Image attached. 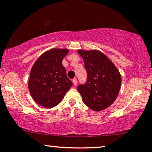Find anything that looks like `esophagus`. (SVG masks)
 Listing matches in <instances>:
<instances>
[{"instance_id": "34e87169", "label": "esophagus", "mask_w": 152, "mask_h": 152, "mask_svg": "<svg viewBox=\"0 0 152 152\" xmlns=\"http://www.w3.org/2000/svg\"><path fill=\"white\" fill-rule=\"evenodd\" d=\"M73 83H74V86H76V85H77V79H76V78H74V79H73Z\"/></svg>"}]
</instances>
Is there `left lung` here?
<instances>
[{
  "mask_svg": "<svg viewBox=\"0 0 152 152\" xmlns=\"http://www.w3.org/2000/svg\"><path fill=\"white\" fill-rule=\"evenodd\" d=\"M77 52L84 61L88 75L86 84L77 87L83 103L94 111L107 109L119 93L121 74L114 63L100 50L79 49Z\"/></svg>",
  "mask_w": 152,
  "mask_h": 152,
  "instance_id": "left-lung-1",
  "label": "left lung"
}]
</instances>
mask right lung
I'll return each mask as SVG.
<instances>
[{
    "instance_id": "right-lung-1",
    "label": "right lung",
    "mask_w": 152,
    "mask_h": 152,
    "mask_svg": "<svg viewBox=\"0 0 152 152\" xmlns=\"http://www.w3.org/2000/svg\"><path fill=\"white\" fill-rule=\"evenodd\" d=\"M69 51L67 48H51L41 54L31 68L29 92L35 102L43 107L58 105L73 85L62 65Z\"/></svg>"
}]
</instances>
